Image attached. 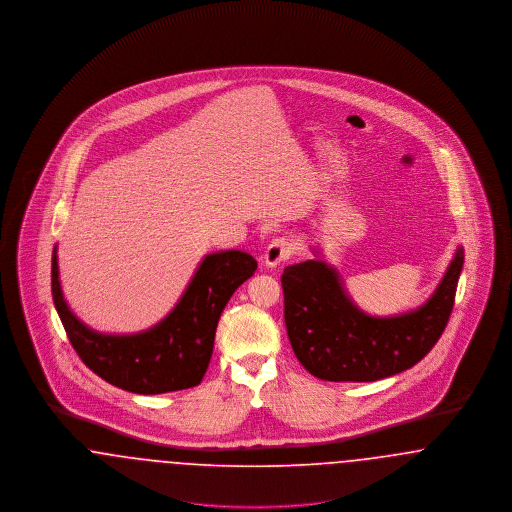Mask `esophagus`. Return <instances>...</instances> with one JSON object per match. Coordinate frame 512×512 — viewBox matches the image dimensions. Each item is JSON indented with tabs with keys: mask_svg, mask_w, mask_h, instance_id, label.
<instances>
[{
	"mask_svg": "<svg viewBox=\"0 0 512 512\" xmlns=\"http://www.w3.org/2000/svg\"><path fill=\"white\" fill-rule=\"evenodd\" d=\"M293 251H295V244H293V240L290 238H276V240H272L270 244H268L267 251H265V265L267 267H278L280 263H284V261H288L290 257L293 255Z\"/></svg>",
	"mask_w": 512,
	"mask_h": 512,
	"instance_id": "esophagus-1",
	"label": "esophagus"
}]
</instances>
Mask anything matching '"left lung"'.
<instances>
[{"mask_svg": "<svg viewBox=\"0 0 512 512\" xmlns=\"http://www.w3.org/2000/svg\"><path fill=\"white\" fill-rule=\"evenodd\" d=\"M463 247L438 290L416 311L368 317L322 261L284 268V320L297 361L328 382H374L399 374L428 355L443 334L463 270Z\"/></svg>", "mask_w": 512, "mask_h": 512, "instance_id": "1", "label": "left lung"}]
</instances>
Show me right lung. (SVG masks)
<instances>
[{
    "label": "right lung",
    "instance_id": "1",
    "mask_svg": "<svg viewBox=\"0 0 512 512\" xmlns=\"http://www.w3.org/2000/svg\"><path fill=\"white\" fill-rule=\"evenodd\" d=\"M257 261L244 251L207 255L171 315L134 336H105L84 326L67 307L57 255L51 257V295L69 341L92 372L124 391L157 395L197 386L211 361L220 315Z\"/></svg>",
    "mask_w": 512,
    "mask_h": 512
}]
</instances>
